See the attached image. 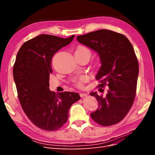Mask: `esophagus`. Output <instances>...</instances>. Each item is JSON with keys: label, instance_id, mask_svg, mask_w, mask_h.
Returning <instances> with one entry per match:
<instances>
[{"label": "esophagus", "instance_id": "34e87169", "mask_svg": "<svg viewBox=\"0 0 155 155\" xmlns=\"http://www.w3.org/2000/svg\"><path fill=\"white\" fill-rule=\"evenodd\" d=\"M80 96L81 97H85V96H87V94H86V93H80Z\"/></svg>", "mask_w": 155, "mask_h": 155}]
</instances>
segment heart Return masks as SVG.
<instances>
[{"mask_svg":"<svg viewBox=\"0 0 155 155\" xmlns=\"http://www.w3.org/2000/svg\"><path fill=\"white\" fill-rule=\"evenodd\" d=\"M76 51H79V52H83V53H86L88 54L89 55H91V52L87 48L84 47V46H79L78 49L76 50ZM87 81V78L86 77H81V78H79V80L77 82V85L79 87H82L83 83Z\"/></svg>","mask_w":155,"mask_h":155,"instance_id":"1","label":"heart"}]
</instances>
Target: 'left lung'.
Here are the masks:
<instances>
[{
	"instance_id": "1",
	"label": "left lung",
	"mask_w": 155,
	"mask_h": 155,
	"mask_svg": "<svg viewBox=\"0 0 155 155\" xmlns=\"http://www.w3.org/2000/svg\"><path fill=\"white\" fill-rule=\"evenodd\" d=\"M77 40L99 55L101 65L96 79L100 80L99 87L107 83L109 87L105 97L90 93L99 104L91 118L102 126L118 124L128 113L136 96L139 65L133 46L125 35L105 29L78 36Z\"/></svg>"
}]
</instances>
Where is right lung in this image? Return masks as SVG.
I'll use <instances>...</instances> for the list:
<instances>
[{"label": "right lung", "instance_id": "1", "mask_svg": "<svg viewBox=\"0 0 155 155\" xmlns=\"http://www.w3.org/2000/svg\"><path fill=\"white\" fill-rule=\"evenodd\" d=\"M41 34L22 45L13 74L18 100L28 118L37 127L54 131L67 122L71 105L80 99L78 93H55L49 89L53 55L73 40Z\"/></svg>", "mask_w": 155, "mask_h": 155}]
</instances>
